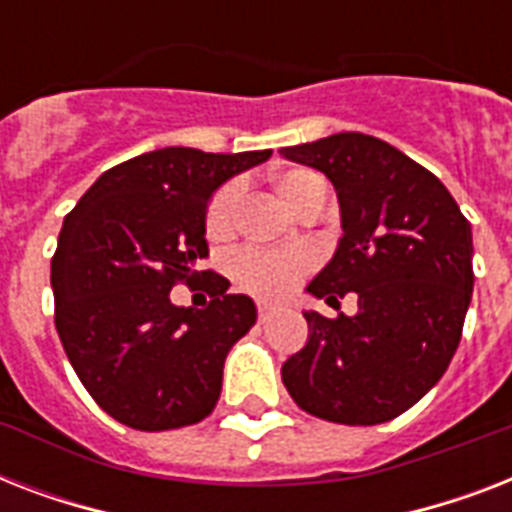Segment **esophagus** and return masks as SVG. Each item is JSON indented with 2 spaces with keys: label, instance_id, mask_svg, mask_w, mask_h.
<instances>
[{
  "label": "esophagus",
  "instance_id": "obj_1",
  "mask_svg": "<svg viewBox=\"0 0 512 512\" xmlns=\"http://www.w3.org/2000/svg\"><path fill=\"white\" fill-rule=\"evenodd\" d=\"M271 316H273V305L265 303V300H260V303H257V319L268 321Z\"/></svg>",
  "mask_w": 512,
  "mask_h": 512
}]
</instances>
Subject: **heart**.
Instances as JSON below:
<instances>
[{"label":"heart","mask_w":512,"mask_h":512,"mask_svg":"<svg viewBox=\"0 0 512 512\" xmlns=\"http://www.w3.org/2000/svg\"><path fill=\"white\" fill-rule=\"evenodd\" d=\"M324 185L319 175L308 170H292L279 177V193L284 204L295 212L303 199L313 188ZM241 188L236 183L225 185L217 193L207 212V233L212 239H220L233 228L236 209H239ZM311 268V255L308 252H239L233 257V276L247 289L265 297H279L295 287L300 276Z\"/></svg>","instance_id":"1"}]
</instances>
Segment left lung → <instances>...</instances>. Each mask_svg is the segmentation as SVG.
I'll use <instances>...</instances> for the list:
<instances>
[{
  "label": "left lung",
  "mask_w": 512,
  "mask_h": 512,
  "mask_svg": "<svg viewBox=\"0 0 512 512\" xmlns=\"http://www.w3.org/2000/svg\"><path fill=\"white\" fill-rule=\"evenodd\" d=\"M281 156L324 172L340 204L335 255L305 292L332 308L348 292L358 297L356 316L303 311L308 342L284 361L281 380L321 420H393L444 377L460 345L473 297L470 223L433 172L364 132Z\"/></svg>",
  "instance_id": "1"
}]
</instances>
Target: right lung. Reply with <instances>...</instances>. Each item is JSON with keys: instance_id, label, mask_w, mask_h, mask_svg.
I'll use <instances>...</instances> for the list:
<instances>
[{"instance_id": "right-lung-1", "label": "right lung", "mask_w": 512, "mask_h": 512, "mask_svg": "<svg viewBox=\"0 0 512 512\" xmlns=\"http://www.w3.org/2000/svg\"><path fill=\"white\" fill-rule=\"evenodd\" d=\"M265 151L167 146L111 167L66 215L52 257L55 329L103 412L135 430L201 422L223 388L228 350L257 321L255 300L207 279V308L170 300L209 255V201Z\"/></svg>"}]
</instances>
